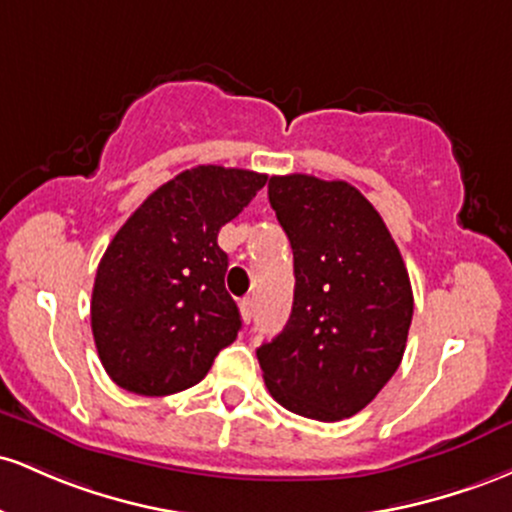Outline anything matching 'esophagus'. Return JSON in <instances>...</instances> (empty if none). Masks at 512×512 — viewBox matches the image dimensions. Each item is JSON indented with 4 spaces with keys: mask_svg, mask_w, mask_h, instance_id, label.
<instances>
[{
    "mask_svg": "<svg viewBox=\"0 0 512 512\" xmlns=\"http://www.w3.org/2000/svg\"><path fill=\"white\" fill-rule=\"evenodd\" d=\"M239 309H241V319L249 324V321L254 319V300H251V297H244V300L239 302Z\"/></svg>",
    "mask_w": 512,
    "mask_h": 512,
    "instance_id": "esophagus-1",
    "label": "esophagus"
}]
</instances>
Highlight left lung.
I'll return each instance as SVG.
<instances>
[{"label": "left lung", "mask_w": 512, "mask_h": 512, "mask_svg": "<svg viewBox=\"0 0 512 512\" xmlns=\"http://www.w3.org/2000/svg\"><path fill=\"white\" fill-rule=\"evenodd\" d=\"M268 200L295 256L285 329L256 350L268 392L287 411L333 423L363 411L404 358L413 317L409 271L358 188L290 174Z\"/></svg>", "instance_id": "obj_1"}]
</instances>
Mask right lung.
Returning <instances> with one entry per match:
<instances>
[{
	"instance_id": "1",
	"label": "right lung",
	"mask_w": 512,
	"mask_h": 512,
	"mask_svg": "<svg viewBox=\"0 0 512 512\" xmlns=\"http://www.w3.org/2000/svg\"><path fill=\"white\" fill-rule=\"evenodd\" d=\"M266 181L256 171L195 166L159 186L118 229L91 292L96 350L118 387L183 392L237 338L241 317L217 234Z\"/></svg>"
}]
</instances>
